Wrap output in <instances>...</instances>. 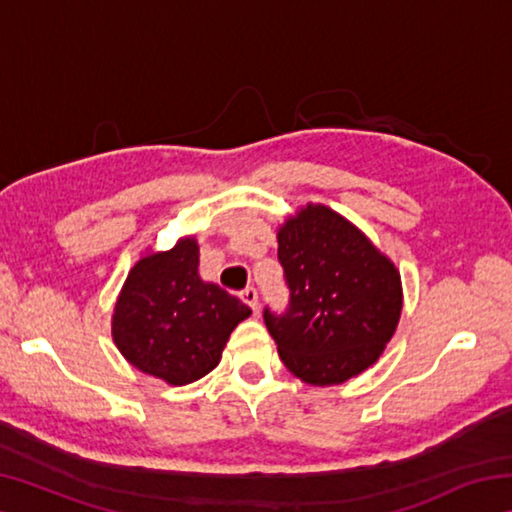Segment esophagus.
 Returning a JSON list of instances; mask_svg holds the SVG:
<instances>
[{
  "label": "esophagus",
  "mask_w": 512,
  "mask_h": 512,
  "mask_svg": "<svg viewBox=\"0 0 512 512\" xmlns=\"http://www.w3.org/2000/svg\"><path fill=\"white\" fill-rule=\"evenodd\" d=\"M239 296H241V300H244L246 305H248L250 309H253V311L259 309V296H257V289H255V287H246L244 291L239 293Z\"/></svg>",
  "instance_id": "1"
}]
</instances>
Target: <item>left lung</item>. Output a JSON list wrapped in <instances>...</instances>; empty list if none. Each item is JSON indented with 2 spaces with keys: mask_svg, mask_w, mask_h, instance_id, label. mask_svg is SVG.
<instances>
[{
  "mask_svg": "<svg viewBox=\"0 0 512 512\" xmlns=\"http://www.w3.org/2000/svg\"><path fill=\"white\" fill-rule=\"evenodd\" d=\"M289 289L284 311L264 323L293 375L332 386L379 359L402 311L400 273L370 241L323 205H307L277 232Z\"/></svg>",
  "mask_w": 512,
  "mask_h": 512,
  "instance_id": "8db88e82",
  "label": "left lung"
}]
</instances>
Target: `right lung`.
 <instances>
[{"instance_id":"add662e5","label":"right lung","mask_w":512,"mask_h":512,"mask_svg":"<svg viewBox=\"0 0 512 512\" xmlns=\"http://www.w3.org/2000/svg\"><path fill=\"white\" fill-rule=\"evenodd\" d=\"M250 307L198 277L192 237L146 255L128 273L112 316L121 354L146 375L185 386L207 375Z\"/></svg>"}]
</instances>
